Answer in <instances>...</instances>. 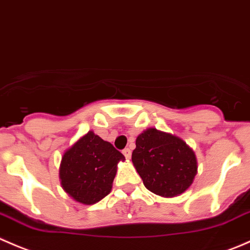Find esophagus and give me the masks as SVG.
Listing matches in <instances>:
<instances>
[{
	"instance_id": "34e87169",
	"label": "esophagus",
	"mask_w": 250,
	"mask_h": 250,
	"mask_svg": "<svg viewBox=\"0 0 250 250\" xmlns=\"http://www.w3.org/2000/svg\"><path fill=\"white\" fill-rule=\"evenodd\" d=\"M123 154L125 155V158H127V159H130V158H131V150L128 149V148H125V149L123 150Z\"/></svg>"
}]
</instances>
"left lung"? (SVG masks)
<instances>
[{"mask_svg": "<svg viewBox=\"0 0 250 250\" xmlns=\"http://www.w3.org/2000/svg\"><path fill=\"white\" fill-rule=\"evenodd\" d=\"M132 163L146 188L167 198L184 193L198 169L196 154L184 140L153 127L136 138Z\"/></svg>", "mask_w": 250, "mask_h": 250, "instance_id": "8db88e82", "label": "left lung"}]
</instances>
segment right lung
Returning a JSON list of instances; mask_svg holds the SVG:
<instances>
[{
  "instance_id": "obj_1",
  "label": "right lung",
  "mask_w": 250,
  "mask_h": 250,
  "mask_svg": "<svg viewBox=\"0 0 250 250\" xmlns=\"http://www.w3.org/2000/svg\"><path fill=\"white\" fill-rule=\"evenodd\" d=\"M125 157L93 131L79 138L64 152L59 179L64 191L74 201L91 206L110 193L118 163Z\"/></svg>"
}]
</instances>
